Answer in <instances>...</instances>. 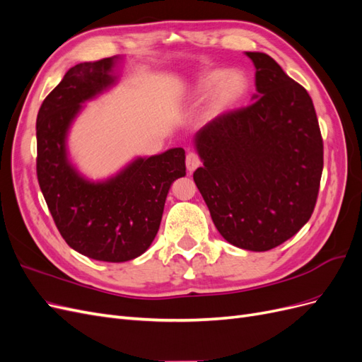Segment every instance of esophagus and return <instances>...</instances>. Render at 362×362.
<instances>
[{
    "label": "esophagus",
    "mask_w": 362,
    "mask_h": 362,
    "mask_svg": "<svg viewBox=\"0 0 362 362\" xmlns=\"http://www.w3.org/2000/svg\"><path fill=\"white\" fill-rule=\"evenodd\" d=\"M199 156L196 154V152H189L187 157H185V166H187V170L192 173L193 170H196V168H199Z\"/></svg>",
    "instance_id": "esophagus-1"
}]
</instances>
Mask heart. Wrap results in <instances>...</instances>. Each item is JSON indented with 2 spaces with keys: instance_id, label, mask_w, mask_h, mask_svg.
Returning a JSON list of instances; mask_svg holds the SVG:
<instances>
[{
  "instance_id": "heart-1",
  "label": "heart",
  "mask_w": 362,
  "mask_h": 362,
  "mask_svg": "<svg viewBox=\"0 0 362 362\" xmlns=\"http://www.w3.org/2000/svg\"><path fill=\"white\" fill-rule=\"evenodd\" d=\"M216 89L210 98L208 104V113L218 116L228 113L243 100L247 90L246 76L238 71H229L223 74L222 71H211L196 81L193 87V98L196 101H202L211 93L214 87Z\"/></svg>"
}]
</instances>
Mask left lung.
I'll return each mask as SVG.
<instances>
[{
	"mask_svg": "<svg viewBox=\"0 0 362 362\" xmlns=\"http://www.w3.org/2000/svg\"><path fill=\"white\" fill-rule=\"evenodd\" d=\"M257 93L194 136L204 163L193 173L217 231L264 252L310 221L323 170V140L311 96L264 52H246Z\"/></svg>",
	"mask_w": 362,
	"mask_h": 362,
	"instance_id": "1",
	"label": "left lung"
}]
</instances>
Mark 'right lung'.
Listing matches in <instances>:
<instances>
[{
	"label": "right lung",
	"mask_w": 362,
	"mask_h": 362,
	"mask_svg": "<svg viewBox=\"0 0 362 362\" xmlns=\"http://www.w3.org/2000/svg\"><path fill=\"white\" fill-rule=\"evenodd\" d=\"M119 57L75 64L37 113V181L62 237L74 250L98 261L140 257L158 233L164 202L185 175V152L139 157L104 181H90L68 158L66 137L83 103L116 83Z\"/></svg>",
	"instance_id": "1"
}]
</instances>
